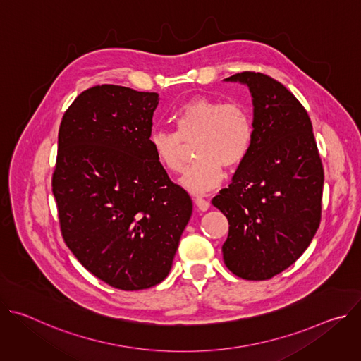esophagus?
<instances>
[{"label":"esophagus","instance_id":"obj_1","mask_svg":"<svg viewBox=\"0 0 361 361\" xmlns=\"http://www.w3.org/2000/svg\"><path fill=\"white\" fill-rule=\"evenodd\" d=\"M194 202H195V207L200 210V212H207L210 209V202L207 200H204L201 197H197L194 198Z\"/></svg>","mask_w":361,"mask_h":361}]
</instances>
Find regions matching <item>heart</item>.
I'll return each instance as SVG.
<instances>
[{
    "label": "heart",
    "mask_w": 361,
    "mask_h": 361,
    "mask_svg": "<svg viewBox=\"0 0 361 361\" xmlns=\"http://www.w3.org/2000/svg\"><path fill=\"white\" fill-rule=\"evenodd\" d=\"M178 131L154 128L149 144L157 160L170 173H181L187 161V144L194 141L198 159L181 178L194 194L217 188L224 180V167L237 169L247 157L252 141L250 113L240 102L192 97L176 111Z\"/></svg>",
    "instance_id": "b5f03b06"
}]
</instances>
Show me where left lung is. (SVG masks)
<instances>
[{"mask_svg":"<svg viewBox=\"0 0 361 361\" xmlns=\"http://www.w3.org/2000/svg\"><path fill=\"white\" fill-rule=\"evenodd\" d=\"M224 81L250 91L252 141L212 201L230 226L223 259L241 279L269 280L300 259L320 226L323 166L312 121L283 84L251 71Z\"/></svg>","mask_w":361,"mask_h":361,"instance_id":"left-lung-1","label":"left lung"}]
</instances>
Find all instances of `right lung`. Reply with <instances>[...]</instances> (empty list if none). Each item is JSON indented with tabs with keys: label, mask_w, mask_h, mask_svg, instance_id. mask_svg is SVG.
<instances>
[{
	"label": "right lung",
	"mask_w": 361,
	"mask_h": 361,
	"mask_svg": "<svg viewBox=\"0 0 361 361\" xmlns=\"http://www.w3.org/2000/svg\"><path fill=\"white\" fill-rule=\"evenodd\" d=\"M159 101L157 92L95 85L59 131L53 194L64 241L91 274L126 291L169 276L192 213L149 144Z\"/></svg>",
	"instance_id": "add662e5"
}]
</instances>
